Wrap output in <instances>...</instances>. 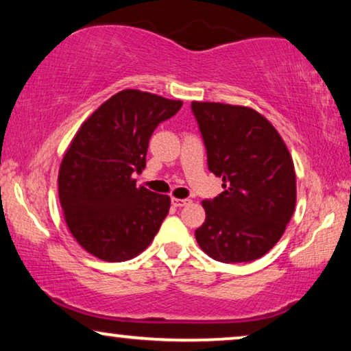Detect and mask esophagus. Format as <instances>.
I'll return each mask as SVG.
<instances>
[{"mask_svg": "<svg viewBox=\"0 0 351 351\" xmlns=\"http://www.w3.org/2000/svg\"><path fill=\"white\" fill-rule=\"evenodd\" d=\"M172 206H176V208H184V206L190 204V199H179V198H172L171 199Z\"/></svg>", "mask_w": 351, "mask_h": 351, "instance_id": "1", "label": "esophagus"}]
</instances>
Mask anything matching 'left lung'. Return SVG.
I'll list each match as a JSON object with an SVG mask.
<instances>
[{"label":"left lung","instance_id":"left-lung-1","mask_svg":"<svg viewBox=\"0 0 351 351\" xmlns=\"http://www.w3.org/2000/svg\"><path fill=\"white\" fill-rule=\"evenodd\" d=\"M203 137L208 169L223 191L204 199V223L195 232L199 247L223 263L265 256L285 233L295 208L292 158L276 129L256 110L191 102Z\"/></svg>","mask_w":351,"mask_h":351}]
</instances>
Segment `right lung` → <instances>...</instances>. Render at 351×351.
Segmentation results:
<instances>
[{
    "mask_svg": "<svg viewBox=\"0 0 351 351\" xmlns=\"http://www.w3.org/2000/svg\"><path fill=\"white\" fill-rule=\"evenodd\" d=\"M182 108L137 89L114 94L83 123L59 172V198L76 241L107 262L136 257L169 213L166 195L137 189L148 142L160 123Z\"/></svg>",
    "mask_w": 351,
    "mask_h": 351,
    "instance_id": "add662e5",
    "label": "right lung"
}]
</instances>
